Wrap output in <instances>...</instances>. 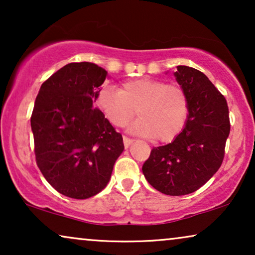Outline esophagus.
Wrapping results in <instances>:
<instances>
[{
  "label": "esophagus",
  "mask_w": 255,
  "mask_h": 255,
  "mask_svg": "<svg viewBox=\"0 0 255 255\" xmlns=\"http://www.w3.org/2000/svg\"><path fill=\"white\" fill-rule=\"evenodd\" d=\"M123 141H124L125 148H128V146H130L132 142H133V139H131V138H128V137H123Z\"/></svg>",
  "instance_id": "34e87169"
}]
</instances>
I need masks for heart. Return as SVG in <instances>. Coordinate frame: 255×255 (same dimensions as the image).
<instances>
[{
	"mask_svg": "<svg viewBox=\"0 0 255 255\" xmlns=\"http://www.w3.org/2000/svg\"><path fill=\"white\" fill-rule=\"evenodd\" d=\"M97 106L117 128L127 127L137 110L139 120L132 130L163 142L173 140L182 131L189 110L182 87L151 78L130 80L120 90L106 87L97 96Z\"/></svg>",
	"mask_w": 255,
	"mask_h": 255,
	"instance_id": "heart-1",
	"label": "heart"
}]
</instances>
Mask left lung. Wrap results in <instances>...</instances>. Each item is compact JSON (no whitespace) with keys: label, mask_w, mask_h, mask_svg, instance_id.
I'll use <instances>...</instances> for the list:
<instances>
[{"label":"left lung","mask_w":255,"mask_h":255,"mask_svg":"<svg viewBox=\"0 0 255 255\" xmlns=\"http://www.w3.org/2000/svg\"><path fill=\"white\" fill-rule=\"evenodd\" d=\"M174 75L188 96L186 125L172 142L152 149L142 173L160 193L181 196L196 191L219 169L230 118L225 97L207 75L188 66H177Z\"/></svg>","instance_id":"obj_1"}]
</instances>
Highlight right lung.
I'll use <instances>...</instances> for the list:
<instances>
[{"instance_id":"1","label":"right lung","mask_w":255,"mask_h":255,"mask_svg":"<svg viewBox=\"0 0 255 255\" xmlns=\"http://www.w3.org/2000/svg\"><path fill=\"white\" fill-rule=\"evenodd\" d=\"M108 72L92 62H71L40 87L31 128L41 174L65 196L85 200L109 182L124 149L123 137L93 107Z\"/></svg>"}]
</instances>
